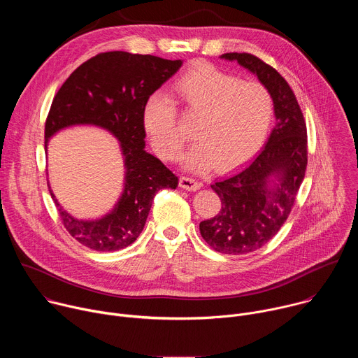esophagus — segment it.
<instances>
[{
  "instance_id": "esophagus-1",
  "label": "esophagus",
  "mask_w": 358,
  "mask_h": 358,
  "mask_svg": "<svg viewBox=\"0 0 358 358\" xmlns=\"http://www.w3.org/2000/svg\"><path fill=\"white\" fill-rule=\"evenodd\" d=\"M180 187L184 188V189H188V191H196L202 187V182L194 180L192 177H187V176H182L180 178Z\"/></svg>"
}]
</instances>
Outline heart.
<instances>
[{
  "instance_id": "heart-1",
  "label": "heart",
  "mask_w": 358,
  "mask_h": 358,
  "mask_svg": "<svg viewBox=\"0 0 358 358\" xmlns=\"http://www.w3.org/2000/svg\"><path fill=\"white\" fill-rule=\"evenodd\" d=\"M171 97L155 93L145 100L144 130L162 159L176 160L185 136L178 129L173 104L184 115L196 117L194 136L198 141L185 157V167L195 171L213 164L227 170L246 160L265 140L273 115L272 96L262 83L241 80L207 62L180 75L171 85Z\"/></svg>"
}]
</instances>
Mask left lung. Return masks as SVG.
Wrapping results in <instances>:
<instances>
[{
  "label": "left lung",
  "mask_w": 358,
  "mask_h": 358,
  "mask_svg": "<svg viewBox=\"0 0 358 358\" xmlns=\"http://www.w3.org/2000/svg\"><path fill=\"white\" fill-rule=\"evenodd\" d=\"M221 58L258 76L272 96L276 116L259 155L211 185L222 207L199 224L201 236L214 250L245 255L266 245L286 222L308 166V130L292 87L275 68L245 52Z\"/></svg>",
  "instance_id": "left-lung-1"
}]
</instances>
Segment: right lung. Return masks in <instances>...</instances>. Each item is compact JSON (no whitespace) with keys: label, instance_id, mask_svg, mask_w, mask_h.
<instances>
[{"label":"right lung","instance_id":"add662e5","mask_svg":"<svg viewBox=\"0 0 358 358\" xmlns=\"http://www.w3.org/2000/svg\"><path fill=\"white\" fill-rule=\"evenodd\" d=\"M181 65V59L123 50L103 52L76 68L55 94L45 122V151L49 137L61 129L93 124L109 130L120 141L124 159L123 194L103 218L80 221L71 217L49 189L64 227L86 248L112 252L131 245L144 228L156 194L177 188L178 177L144 150L143 108Z\"/></svg>","mask_w":358,"mask_h":358}]
</instances>
